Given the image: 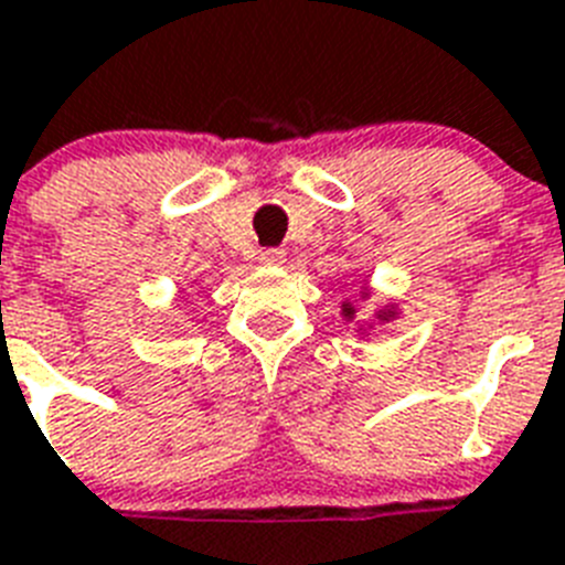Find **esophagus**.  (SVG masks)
I'll list each match as a JSON object with an SVG mask.
<instances>
[{
	"label": "esophagus",
	"instance_id": "34e87169",
	"mask_svg": "<svg viewBox=\"0 0 565 565\" xmlns=\"http://www.w3.org/2000/svg\"><path fill=\"white\" fill-rule=\"evenodd\" d=\"M259 263H263V265H282V263H286V250H282V248L259 250Z\"/></svg>",
	"mask_w": 565,
	"mask_h": 565
}]
</instances>
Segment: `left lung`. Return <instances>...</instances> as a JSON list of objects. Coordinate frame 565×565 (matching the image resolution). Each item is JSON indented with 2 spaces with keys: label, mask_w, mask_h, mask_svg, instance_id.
I'll return each mask as SVG.
<instances>
[{
  "label": "left lung",
  "mask_w": 565,
  "mask_h": 565,
  "mask_svg": "<svg viewBox=\"0 0 565 565\" xmlns=\"http://www.w3.org/2000/svg\"><path fill=\"white\" fill-rule=\"evenodd\" d=\"M343 317H347V320H352V317H355V306H352V302H343ZM393 317H395L393 309L377 311V320H393Z\"/></svg>",
  "instance_id": "1"
}]
</instances>
